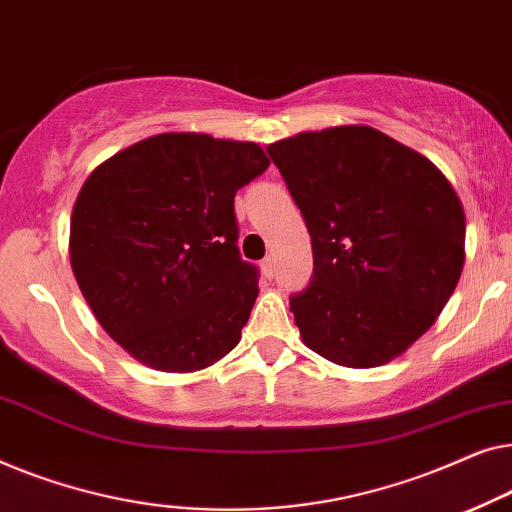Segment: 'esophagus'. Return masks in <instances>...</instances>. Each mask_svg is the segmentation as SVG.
Segmentation results:
<instances>
[{
  "instance_id": "1",
  "label": "esophagus",
  "mask_w": 512,
  "mask_h": 512,
  "mask_svg": "<svg viewBox=\"0 0 512 512\" xmlns=\"http://www.w3.org/2000/svg\"><path fill=\"white\" fill-rule=\"evenodd\" d=\"M262 276L264 278H273V257H264L262 259Z\"/></svg>"
}]
</instances>
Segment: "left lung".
Here are the masks:
<instances>
[{
  "label": "left lung",
  "instance_id": "obj_1",
  "mask_svg": "<svg viewBox=\"0 0 512 512\" xmlns=\"http://www.w3.org/2000/svg\"><path fill=\"white\" fill-rule=\"evenodd\" d=\"M266 153L311 234L313 278L290 297L304 343L350 369L399 357L462 276L455 187L417 150L366 125L301 132Z\"/></svg>",
  "mask_w": 512,
  "mask_h": 512
}]
</instances>
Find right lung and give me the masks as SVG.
I'll return each mask as SVG.
<instances>
[{
  "mask_svg": "<svg viewBox=\"0 0 512 512\" xmlns=\"http://www.w3.org/2000/svg\"><path fill=\"white\" fill-rule=\"evenodd\" d=\"M266 167L257 143L169 132L83 183L71 271L99 325L141 364L192 373L241 341L259 287L236 246L234 194Z\"/></svg>",
  "mask_w": 512,
  "mask_h": 512,
  "instance_id": "1",
  "label": "right lung"
}]
</instances>
